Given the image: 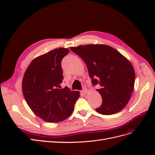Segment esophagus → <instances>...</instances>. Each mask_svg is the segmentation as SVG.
I'll return each instance as SVG.
<instances>
[{
  "instance_id": "obj_1",
  "label": "esophagus",
  "mask_w": 155,
  "mask_h": 155,
  "mask_svg": "<svg viewBox=\"0 0 155 155\" xmlns=\"http://www.w3.org/2000/svg\"><path fill=\"white\" fill-rule=\"evenodd\" d=\"M87 92H88L87 89L86 88H85V87H84V88H83V90L81 91V92H82L83 94H87Z\"/></svg>"
}]
</instances>
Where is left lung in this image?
<instances>
[{
  "label": "left lung",
  "mask_w": 155,
  "mask_h": 155,
  "mask_svg": "<svg viewBox=\"0 0 155 155\" xmlns=\"http://www.w3.org/2000/svg\"><path fill=\"white\" fill-rule=\"evenodd\" d=\"M70 49L85 63L92 85H100L97 91L103 101L96 110L110 115L122 110L130 100L135 81L134 70L129 61L105 45H80Z\"/></svg>",
  "instance_id": "8db88e82"
}]
</instances>
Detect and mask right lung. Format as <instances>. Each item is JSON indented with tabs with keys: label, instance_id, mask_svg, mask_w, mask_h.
<instances>
[{
	"label": "right lung",
	"instance_id": "1",
	"mask_svg": "<svg viewBox=\"0 0 155 155\" xmlns=\"http://www.w3.org/2000/svg\"><path fill=\"white\" fill-rule=\"evenodd\" d=\"M59 48L32 61L22 79V93L31 110L50 123L67 119L74 110L79 92L61 88L63 76L61 61L69 53Z\"/></svg>",
	"mask_w": 155,
	"mask_h": 155
}]
</instances>
